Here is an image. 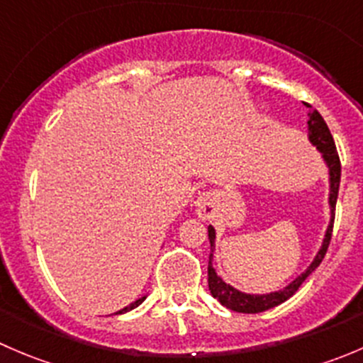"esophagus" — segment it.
I'll return each mask as SVG.
<instances>
[{"mask_svg": "<svg viewBox=\"0 0 363 363\" xmlns=\"http://www.w3.org/2000/svg\"><path fill=\"white\" fill-rule=\"evenodd\" d=\"M216 202H218V199H216L214 193H202V195L196 199V208H199V214L200 216H208L212 211H214L216 207Z\"/></svg>", "mask_w": 363, "mask_h": 363, "instance_id": "esophagus-1", "label": "esophagus"}]
</instances>
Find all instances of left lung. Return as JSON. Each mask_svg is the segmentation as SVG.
I'll list each match as a JSON object with an SVG mask.
<instances>
[{
  "label": "left lung",
  "instance_id": "1",
  "mask_svg": "<svg viewBox=\"0 0 363 363\" xmlns=\"http://www.w3.org/2000/svg\"><path fill=\"white\" fill-rule=\"evenodd\" d=\"M307 105V104H306ZM309 107V121H307V138H309L311 144L320 151L321 160H323L325 167L328 172V208H330V219H328V226L325 230L323 240H321V246L314 255L313 262L309 263L303 272H300L291 283H288L286 286H283L281 290L270 291V294H246V291L237 290L232 284L225 283L221 276H218L214 269V251H216V230L214 226L208 225V242H211V255H208V290H211L212 296L216 300L226 306L228 309L235 311V313H247V314H256L263 313L267 309H272V307L279 306V303L286 302L290 296L295 295V291L298 290L300 284L314 272V270L320 267L321 259L325 258V252L328 250V244H330V235H332V226H334V216H335V203H337V193H339V182H340V161L337 156V149H335L334 138H332L330 130H328L327 123L323 121V117L320 116V112L316 108Z\"/></svg>",
  "mask_w": 363,
  "mask_h": 363
}]
</instances>
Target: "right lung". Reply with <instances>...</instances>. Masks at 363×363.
Instances as JSON below:
<instances>
[{"mask_svg":"<svg viewBox=\"0 0 363 363\" xmlns=\"http://www.w3.org/2000/svg\"><path fill=\"white\" fill-rule=\"evenodd\" d=\"M145 296H147V295H145ZM145 296H140V298H138V300H135V302H131L130 306H126V307H123V309H121V311H117L116 314H124V313H128V311L135 309V307H138V306H140L142 302H144V300H145Z\"/></svg>","mask_w":363,"mask_h":363,"instance_id":"add662e5","label":"right lung"}]
</instances>
